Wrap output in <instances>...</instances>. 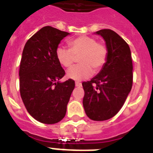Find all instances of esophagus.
<instances>
[{"instance_id": "1", "label": "esophagus", "mask_w": 153, "mask_h": 153, "mask_svg": "<svg viewBox=\"0 0 153 153\" xmlns=\"http://www.w3.org/2000/svg\"><path fill=\"white\" fill-rule=\"evenodd\" d=\"M75 86L79 87V86H82V83L81 82H75Z\"/></svg>"}]
</instances>
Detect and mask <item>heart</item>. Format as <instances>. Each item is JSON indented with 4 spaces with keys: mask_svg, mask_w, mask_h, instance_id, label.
<instances>
[{
    "mask_svg": "<svg viewBox=\"0 0 153 153\" xmlns=\"http://www.w3.org/2000/svg\"><path fill=\"white\" fill-rule=\"evenodd\" d=\"M70 49L58 47L55 56L62 67H70L79 57L80 64L71 67L67 72V77L75 81L86 79L92 75L94 71H99L105 65L108 56L107 48L98 43L95 38L82 36L68 42Z\"/></svg>",
    "mask_w": 153,
    "mask_h": 153,
    "instance_id": "heart-1",
    "label": "heart"
}]
</instances>
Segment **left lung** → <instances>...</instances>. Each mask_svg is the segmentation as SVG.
<instances>
[{
	"instance_id": "left-lung-1",
	"label": "left lung",
	"mask_w": 153,
	"mask_h": 153,
	"mask_svg": "<svg viewBox=\"0 0 153 153\" xmlns=\"http://www.w3.org/2000/svg\"><path fill=\"white\" fill-rule=\"evenodd\" d=\"M105 41L108 56L100 72L82 82V104L89 118L105 121L123 106L133 86V62L128 44L110 29L95 32Z\"/></svg>"
}]
</instances>
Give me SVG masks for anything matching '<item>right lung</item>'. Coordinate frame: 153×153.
<instances>
[{
  "mask_svg": "<svg viewBox=\"0 0 153 153\" xmlns=\"http://www.w3.org/2000/svg\"><path fill=\"white\" fill-rule=\"evenodd\" d=\"M70 33L46 26L25 44L20 61V92L27 112L36 121L55 124L66 115L74 81H59L65 75L55 51Z\"/></svg>",
  "mask_w": 153,
  "mask_h": 153,
  "instance_id": "add662e5",
  "label": "right lung"
}]
</instances>
